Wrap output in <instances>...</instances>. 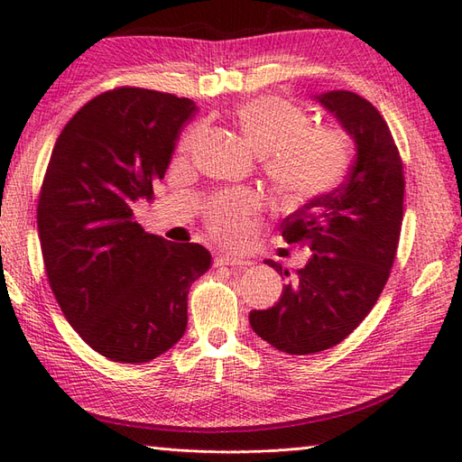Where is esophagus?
Returning a JSON list of instances; mask_svg holds the SVG:
<instances>
[{
  "label": "esophagus",
  "mask_w": 462,
  "mask_h": 462,
  "mask_svg": "<svg viewBox=\"0 0 462 462\" xmlns=\"http://www.w3.org/2000/svg\"><path fill=\"white\" fill-rule=\"evenodd\" d=\"M215 265L217 267H223V265H229V267H245V265H249V261L247 259H243V257H235V255H217L215 257Z\"/></svg>",
  "instance_id": "34e87169"
}]
</instances>
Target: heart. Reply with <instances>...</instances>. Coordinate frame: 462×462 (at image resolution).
Here are the masks:
<instances>
[{"label": "heart", "instance_id": "heart-1", "mask_svg": "<svg viewBox=\"0 0 462 462\" xmlns=\"http://www.w3.org/2000/svg\"><path fill=\"white\" fill-rule=\"evenodd\" d=\"M235 125L261 153V169L275 193L289 205H300L337 189L353 159L351 137L341 125L310 124L309 113L279 96H259L233 109ZM201 125L187 127L177 153L189 157L201 139ZM261 209L253 189H225L205 205V223L215 239L239 243L249 221Z\"/></svg>", "mask_w": 462, "mask_h": 462}]
</instances>
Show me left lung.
Segmentation results:
<instances>
[{"label": "left lung", "instance_id": "obj_1", "mask_svg": "<svg viewBox=\"0 0 462 462\" xmlns=\"http://www.w3.org/2000/svg\"><path fill=\"white\" fill-rule=\"evenodd\" d=\"M319 101L353 135L356 157L341 187L281 223L287 243L313 253L275 307L249 315L253 331L289 355L331 349L361 325L387 285L402 225V159L387 121L353 91ZM265 263L289 277L279 263Z\"/></svg>", "mask_w": 462, "mask_h": 462}]
</instances>
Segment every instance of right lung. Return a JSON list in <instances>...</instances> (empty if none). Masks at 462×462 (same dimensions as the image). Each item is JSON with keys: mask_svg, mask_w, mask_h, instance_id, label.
<instances>
[{"mask_svg": "<svg viewBox=\"0 0 462 462\" xmlns=\"http://www.w3.org/2000/svg\"><path fill=\"white\" fill-rule=\"evenodd\" d=\"M195 103L143 88L88 101L63 127L37 199L47 281L93 351L147 363L183 337L187 295L211 267L197 243L145 233L131 203L152 197Z\"/></svg>", "mask_w": 462, "mask_h": 462, "instance_id": "right-lung-1", "label": "right lung"}]
</instances>
